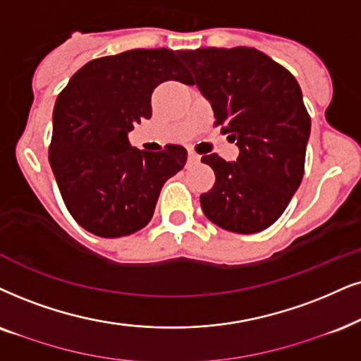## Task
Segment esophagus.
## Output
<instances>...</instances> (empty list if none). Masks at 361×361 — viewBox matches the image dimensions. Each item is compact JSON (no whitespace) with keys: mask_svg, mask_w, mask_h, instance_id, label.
<instances>
[{"mask_svg":"<svg viewBox=\"0 0 361 361\" xmlns=\"http://www.w3.org/2000/svg\"><path fill=\"white\" fill-rule=\"evenodd\" d=\"M200 154L196 153V152H193V149H188V159L190 161H193V163H196V161H200Z\"/></svg>","mask_w":361,"mask_h":361,"instance_id":"1","label":"esophagus"}]
</instances>
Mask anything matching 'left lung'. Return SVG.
I'll return each mask as SVG.
<instances>
[{"instance_id":"8db88e82","label":"left lung","mask_w":361,"mask_h":361,"mask_svg":"<svg viewBox=\"0 0 361 361\" xmlns=\"http://www.w3.org/2000/svg\"><path fill=\"white\" fill-rule=\"evenodd\" d=\"M212 103L214 126L236 141L235 163L216 153L202 161L214 185L200 196L209 221L233 233L267 230L288 207L305 173L310 115L295 76L255 48H198L178 53Z\"/></svg>"}]
</instances>
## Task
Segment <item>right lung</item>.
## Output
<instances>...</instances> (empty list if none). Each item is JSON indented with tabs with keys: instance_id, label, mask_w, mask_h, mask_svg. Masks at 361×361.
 Segmentation results:
<instances>
[{
	"instance_id": "right-lung-1",
	"label": "right lung",
	"mask_w": 361,
	"mask_h": 361,
	"mask_svg": "<svg viewBox=\"0 0 361 361\" xmlns=\"http://www.w3.org/2000/svg\"><path fill=\"white\" fill-rule=\"evenodd\" d=\"M176 53L140 48L91 59L58 94L48 159L68 212L90 233L120 238L147 226L165 181L185 166L180 145L140 152L128 141L152 116L159 83L193 85Z\"/></svg>"
}]
</instances>
